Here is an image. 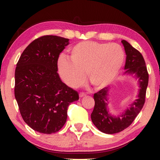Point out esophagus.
<instances>
[{
  "label": "esophagus",
  "mask_w": 160,
  "mask_h": 160,
  "mask_svg": "<svg viewBox=\"0 0 160 160\" xmlns=\"http://www.w3.org/2000/svg\"><path fill=\"white\" fill-rule=\"evenodd\" d=\"M79 96H80V98H82V97H86V94H84V93H80Z\"/></svg>",
  "instance_id": "esophagus-1"
}]
</instances>
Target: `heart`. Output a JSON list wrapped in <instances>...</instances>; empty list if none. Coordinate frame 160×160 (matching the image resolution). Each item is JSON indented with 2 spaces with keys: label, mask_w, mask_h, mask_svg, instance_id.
<instances>
[{
  "label": "heart",
  "mask_w": 160,
  "mask_h": 160,
  "mask_svg": "<svg viewBox=\"0 0 160 160\" xmlns=\"http://www.w3.org/2000/svg\"><path fill=\"white\" fill-rule=\"evenodd\" d=\"M68 59L61 58L58 72L68 86L77 88L88 80L97 90L110 85L120 72L125 59L117 44L82 41L68 48Z\"/></svg>",
  "instance_id": "1"
}]
</instances>
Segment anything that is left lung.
Listing matches in <instances>:
<instances>
[{
	"label": "left lung",
	"mask_w": 160,
	"mask_h": 160,
	"mask_svg": "<svg viewBox=\"0 0 160 160\" xmlns=\"http://www.w3.org/2000/svg\"><path fill=\"white\" fill-rule=\"evenodd\" d=\"M126 54L124 75H133L138 80V93L137 98L131 102L129 107L122 113L113 115L109 112V88H104L94 94L95 102L91 119L98 130L107 134L117 133L131 125L144 105L148 85V73L142 54L126 40L121 41Z\"/></svg>",
	"instance_id": "obj_1"
}]
</instances>
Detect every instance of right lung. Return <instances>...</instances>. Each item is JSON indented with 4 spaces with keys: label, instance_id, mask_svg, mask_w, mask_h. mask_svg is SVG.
I'll list each match as a JSON object with an SVG mask.
<instances>
[{
    "label": "right lung",
    "instance_id": "1",
    "mask_svg": "<svg viewBox=\"0 0 160 160\" xmlns=\"http://www.w3.org/2000/svg\"><path fill=\"white\" fill-rule=\"evenodd\" d=\"M69 39L47 35L28 45L15 72V97L25 122L34 131L51 134L67 120L70 103L79 99L78 92L62 82L58 58Z\"/></svg>",
    "mask_w": 160,
    "mask_h": 160
}]
</instances>
